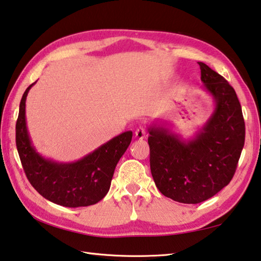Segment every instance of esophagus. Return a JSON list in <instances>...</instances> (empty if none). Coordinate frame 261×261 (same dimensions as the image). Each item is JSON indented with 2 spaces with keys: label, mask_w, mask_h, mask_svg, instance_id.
Instances as JSON below:
<instances>
[{
  "label": "esophagus",
  "mask_w": 261,
  "mask_h": 261,
  "mask_svg": "<svg viewBox=\"0 0 261 261\" xmlns=\"http://www.w3.org/2000/svg\"><path fill=\"white\" fill-rule=\"evenodd\" d=\"M146 136H147V132L145 130V127L140 126L136 130V138L137 139H145Z\"/></svg>",
  "instance_id": "esophagus-1"
}]
</instances>
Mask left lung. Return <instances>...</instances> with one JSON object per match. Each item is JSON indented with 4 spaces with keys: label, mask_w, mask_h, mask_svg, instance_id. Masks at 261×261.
<instances>
[{
    "label": "left lung",
    "mask_w": 261,
    "mask_h": 261,
    "mask_svg": "<svg viewBox=\"0 0 261 261\" xmlns=\"http://www.w3.org/2000/svg\"><path fill=\"white\" fill-rule=\"evenodd\" d=\"M202 88L211 96L213 111L188 139L164 122L147 125L150 171L164 196L186 204L206 201L233 178L242 153L245 124L235 90L204 63Z\"/></svg>",
    "instance_id": "obj_1"
}]
</instances>
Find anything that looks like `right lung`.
I'll return each instance as SVG.
<instances>
[{
	"mask_svg": "<svg viewBox=\"0 0 261 261\" xmlns=\"http://www.w3.org/2000/svg\"><path fill=\"white\" fill-rule=\"evenodd\" d=\"M34 84L22 94L16 124L17 149L28 180L42 196L58 205L96 204L110 191L116 164L131 143L132 131L114 137L74 162L45 158L33 145L26 122V98Z\"/></svg>",
	"mask_w": 261,
	"mask_h": 261,
	"instance_id": "obj_1",
	"label": "right lung"
}]
</instances>
